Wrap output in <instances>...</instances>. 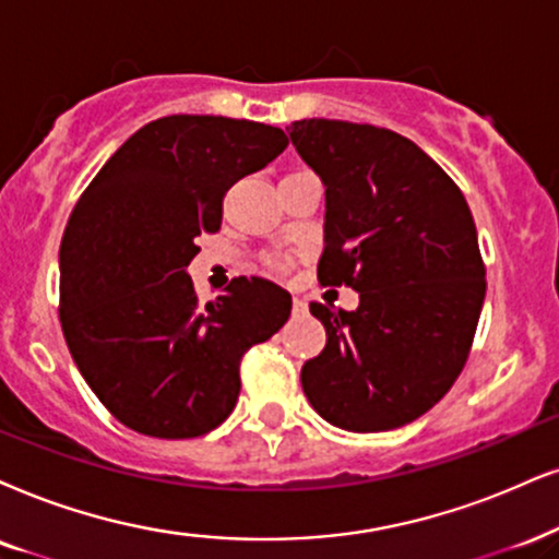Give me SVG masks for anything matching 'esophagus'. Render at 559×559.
<instances>
[{
	"mask_svg": "<svg viewBox=\"0 0 559 559\" xmlns=\"http://www.w3.org/2000/svg\"><path fill=\"white\" fill-rule=\"evenodd\" d=\"M292 307H294V314H296V317H299V314H307V301L299 299V296H294V304H292Z\"/></svg>",
	"mask_w": 559,
	"mask_h": 559,
	"instance_id": "obj_1",
	"label": "esophagus"
}]
</instances>
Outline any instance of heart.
Segmentation results:
<instances>
[{
  "mask_svg": "<svg viewBox=\"0 0 559 559\" xmlns=\"http://www.w3.org/2000/svg\"><path fill=\"white\" fill-rule=\"evenodd\" d=\"M278 265H286V263H284V260H281V263H278Z\"/></svg>",
  "mask_w": 559,
  "mask_h": 559,
  "instance_id": "heart-1",
  "label": "heart"
}]
</instances>
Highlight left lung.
<instances>
[{
  "label": "left lung",
  "mask_w": 559,
  "mask_h": 559,
  "mask_svg": "<svg viewBox=\"0 0 559 559\" xmlns=\"http://www.w3.org/2000/svg\"><path fill=\"white\" fill-rule=\"evenodd\" d=\"M286 131L324 186L320 284L358 292L353 312L309 304L328 343L301 366L304 394L330 426L400 428L451 390L469 356L485 301L475 218L400 133L328 118Z\"/></svg>",
  "instance_id": "1"
}]
</instances>
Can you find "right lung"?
Here are the masks:
<instances>
[{
	"instance_id": "obj_1",
	"label": "right lung",
	"mask_w": 559,
	"mask_h": 559,
	"mask_svg": "<svg viewBox=\"0 0 559 559\" xmlns=\"http://www.w3.org/2000/svg\"><path fill=\"white\" fill-rule=\"evenodd\" d=\"M275 126L167 116L105 162L61 239V330L76 369L123 426L195 438L229 418L245 350L284 328L292 294L239 278L201 304L188 265L222 201L286 150Z\"/></svg>"
}]
</instances>
